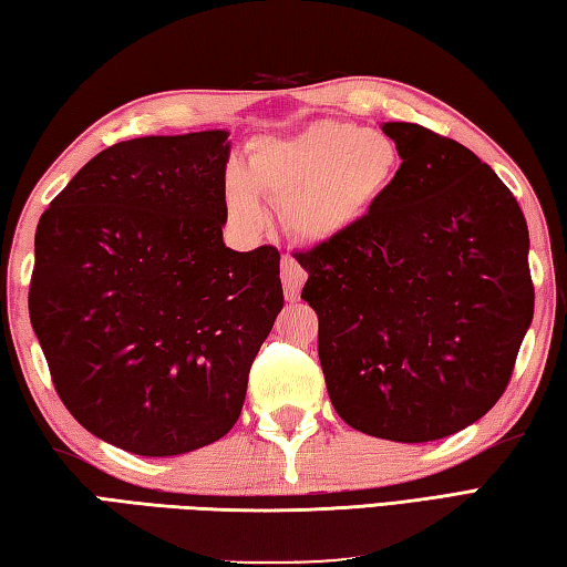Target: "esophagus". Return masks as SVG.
<instances>
[{"label": "esophagus", "instance_id": "obj_1", "mask_svg": "<svg viewBox=\"0 0 567 567\" xmlns=\"http://www.w3.org/2000/svg\"><path fill=\"white\" fill-rule=\"evenodd\" d=\"M280 277H282V287H285V300L287 302H297L300 300V290L307 280V272L300 267V262L290 255H282L280 262Z\"/></svg>", "mask_w": 567, "mask_h": 567}]
</instances>
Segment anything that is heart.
Masks as SVG:
<instances>
[{
	"mask_svg": "<svg viewBox=\"0 0 567 567\" xmlns=\"http://www.w3.org/2000/svg\"><path fill=\"white\" fill-rule=\"evenodd\" d=\"M401 146L386 131L352 121H317L292 136L250 143L248 166L225 173V208L240 228L267 220L265 198L302 243H329L354 230L382 205L401 176Z\"/></svg>",
	"mask_w": 567,
	"mask_h": 567,
	"instance_id": "1",
	"label": "heart"
}]
</instances>
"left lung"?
<instances>
[{
  "label": "left lung",
  "mask_w": 567,
  "mask_h": 567,
  "mask_svg": "<svg viewBox=\"0 0 567 567\" xmlns=\"http://www.w3.org/2000/svg\"><path fill=\"white\" fill-rule=\"evenodd\" d=\"M382 128L404 156L394 190L354 230L295 257L337 414L421 444L478 421L511 382L535 302L528 225L466 146L419 123Z\"/></svg>",
  "instance_id": "obj_1"
}]
</instances>
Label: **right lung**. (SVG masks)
<instances>
[{"mask_svg":"<svg viewBox=\"0 0 567 567\" xmlns=\"http://www.w3.org/2000/svg\"><path fill=\"white\" fill-rule=\"evenodd\" d=\"M228 131L121 141L41 215L29 317L59 399L138 456L235 426L282 310L280 252L225 248Z\"/></svg>","mask_w":567,"mask_h":567,"instance_id":"add662e5","label":"right lung"}]
</instances>
